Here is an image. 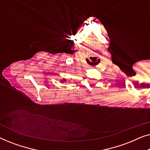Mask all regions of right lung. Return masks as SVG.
Masks as SVG:
<instances>
[{
    "label": "right lung",
    "instance_id": "obj_1",
    "mask_svg": "<svg viewBox=\"0 0 150 150\" xmlns=\"http://www.w3.org/2000/svg\"><path fill=\"white\" fill-rule=\"evenodd\" d=\"M66 81H67V80L65 79H63L62 80H61V83H64V82H65Z\"/></svg>",
    "mask_w": 150,
    "mask_h": 150
}]
</instances>
